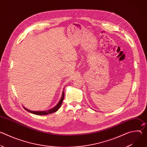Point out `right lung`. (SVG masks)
<instances>
[{
    "label": "right lung",
    "mask_w": 147,
    "mask_h": 147,
    "mask_svg": "<svg viewBox=\"0 0 147 147\" xmlns=\"http://www.w3.org/2000/svg\"><path fill=\"white\" fill-rule=\"evenodd\" d=\"M64 96H65V92H64V91H63V93H62V95H61V99L59 100V102L57 103V104L56 105L54 108H52L51 109L47 110V111H30V110L27 109L25 107H24V109L27 111H28V112H30L31 113H33L34 115H49V114L56 112L60 108V107L61 105L63 100V99H64Z\"/></svg>",
    "instance_id": "add662e5"
}]
</instances>
